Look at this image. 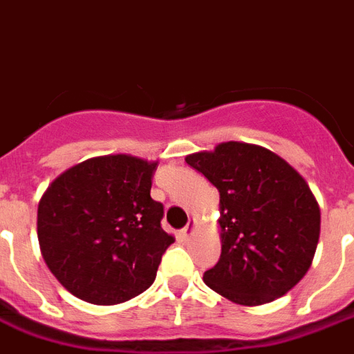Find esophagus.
Segmentation results:
<instances>
[{
    "instance_id": "34e87169",
    "label": "esophagus",
    "mask_w": 354,
    "mask_h": 354,
    "mask_svg": "<svg viewBox=\"0 0 354 354\" xmlns=\"http://www.w3.org/2000/svg\"><path fill=\"white\" fill-rule=\"evenodd\" d=\"M194 229H196V220H194V218H191V220L187 222V225L183 227L182 231H180V236H182V240H187V238L191 236L192 232H194Z\"/></svg>"
}]
</instances>
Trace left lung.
Wrapping results in <instances>:
<instances>
[{
	"label": "left lung",
	"mask_w": 354,
	"mask_h": 354,
	"mask_svg": "<svg viewBox=\"0 0 354 354\" xmlns=\"http://www.w3.org/2000/svg\"><path fill=\"white\" fill-rule=\"evenodd\" d=\"M185 162L220 192L222 254L203 281L247 307L291 291L309 271L320 238V207L300 172L243 142L218 143Z\"/></svg>",
	"instance_id": "8db88e82"
}]
</instances>
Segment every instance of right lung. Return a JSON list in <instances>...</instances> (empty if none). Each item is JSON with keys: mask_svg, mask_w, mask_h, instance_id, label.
I'll return each instance as SVG.
<instances>
[{"mask_svg": "<svg viewBox=\"0 0 354 354\" xmlns=\"http://www.w3.org/2000/svg\"><path fill=\"white\" fill-rule=\"evenodd\" d=\"M158 162L107 154L76 163L47 187L37 205L41 257L76 298L116 306L152 286L174 236L151 198Z\"/></svg>", "mask_w": 354, "mask_h": 354, "instance_id": "add662e5", "label": "right lung"}]
</instances>
